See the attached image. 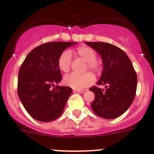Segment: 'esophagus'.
Masks as SVG:
<instances>
[{"label": "esophagus", "mask_w": 154, "mask_h": 154, "mask_svg": "<svg viewBox=\"0 0 154 154\" xmlns=\"http://www.w3.org/2000/svg\"><path fill=\"white\" fill-rule=\"evenodd\" d=\"M75 91L77 92H79V93H83L85 92V89H75Z\"/></svg>", "instance_id": "1"}]
</instances>
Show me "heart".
<instances>
[{"instance_id":"obj_1","label":"heart","mask_w":154,"mask_h":154,"mask_svg":"<svg viewBox=\"0 0 154 154\" xmlns=\"http://www.w3.org/2000/svg\"><path fill=\"white\" fill-rule=\"evenodd\" d=\"M75 53L77 56L86 62V69L98 74L101 70V65L97 60V53L92 48L87 45H81L76 48ZM58 67L62 72H69L71 69L72 57L69 51H64L58 58ZM95 81V75L92 72H85L82 75L70 74L64 77V84L72 89H81L89 86Z\"/></svg>"}]
</instances>
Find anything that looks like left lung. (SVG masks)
<instances>
[{
    "instance_id": "8db88e82",
    "label": "left lung",
    "mask_w": 154,
    "mask_h": 154,
    "mask_svg": "<svg viewBox=\"0 0 154 154\" xmlns=\"http://www.w3.org/2000/svg\"><path fill=\"white\" fill-rule=\"evenodd\" d=\"M101 55L103 70L96 86L89 90L95 94L91 104L94 113L104 119H115L123 115L135 98L137 76L131 61L117 46L106 42H85Z\"/></svg>"
}]
</instances>
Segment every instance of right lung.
Segmentation results:
<instances>
[{"mask_svg": "<svg viewBox=\"0 0 154 154\" xmlns=\"http://www.w3.org/2000/svg\"><path fill=\"white\" fill-rule=\"evenodd\" d=\"M75 42H46L29 52L19 69L17 94L31 117L41 122L58 119L63 112L72 89L54 85L62 74L58 58L67 47Z\"/></svg>", "mask_w": 154, "mask_h": 154, "instance_id": "add662e5", "label": "right lung"}]
</instances>
